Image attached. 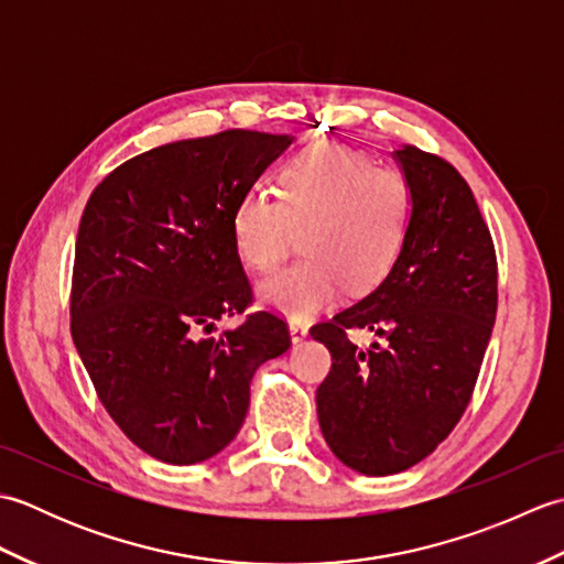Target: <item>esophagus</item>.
I'll return each mask as SVG.
<instances>
[{
  "label": "esophagus",
  "instance_id": "1",
  "mask_svg": "<svg viewBox=\"0 0 564 564\" xmlns=\"http://www.w3.org/2000/svg\"><path fill=\"white\" fill-rule=\"evenodd\" d=\"M307 337V325L303 322H291V339L293 344H301Z\"/></svg>",
  "mask_w": 564,
  "mask_h": 564
}]
</instances>
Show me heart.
<instances>
[{"instance_id":"1","label":"heart","mask_w":564,"mask_h":564,"mask_svg":"<svg viewBox=\"0 0 564 564\" xmlns=\"http://www.w3.org/2000/svg\"><path fill=\"white\" fill-rule=\"evenodd\" d=\"M414 218V191L394 166H380L332 142L307 145L281 166L279 198L249 188L232 210L237 254L257 273L291 257L301 232L303 259L261 283L263 305L310 319L344 289L376 291L400 261Z\"/></svg>"}]
</instances>
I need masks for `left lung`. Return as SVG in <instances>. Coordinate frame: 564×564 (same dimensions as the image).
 <instances>
[{
    "label": "left lung",
    "instance_id": "1",
    "mask_svg": "<svg viewBox=\"0 0 564 564\" xmlns=\"http://www.w3.org/2000/svg\"><path fill=\"white\" fill-rule=\"evenodd\" d=\"M414 191L400 261L376 291L310 334L332 370L317 388L319 429L337 458L364 475L424 460L473 400L497 317V251L470 186L438 154L394 150ZM354 328L377 341L356 347Z\"/></svg>",
    "mask_w": 564,
    "mask_h": 564
}]
</instances>
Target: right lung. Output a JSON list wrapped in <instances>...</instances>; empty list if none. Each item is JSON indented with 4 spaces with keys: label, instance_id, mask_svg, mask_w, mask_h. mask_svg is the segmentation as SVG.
Returning a JSON list of instances; mask_svg holds the SVG:
<instances>
[{
    "label": "right lung",
    "instance_id": "right-lung-1",
    "mask_svg": "<svg viewBox=\"0 0 564 564\" xmlns=\"http://www.w3.org/2000/svg\"><path fill=\"white\" fill-rule=\"evenodd\" d=\"M293 142L259 130L178 140L123 162L82 213L69 329L104 410L152 458L194 465L242 426L249 382L291 349L269 310L245 314L251 285L232 210Z\"/></svg>",
    "mask_w": 564,
    "mask_h": 564
}]
</instances>
